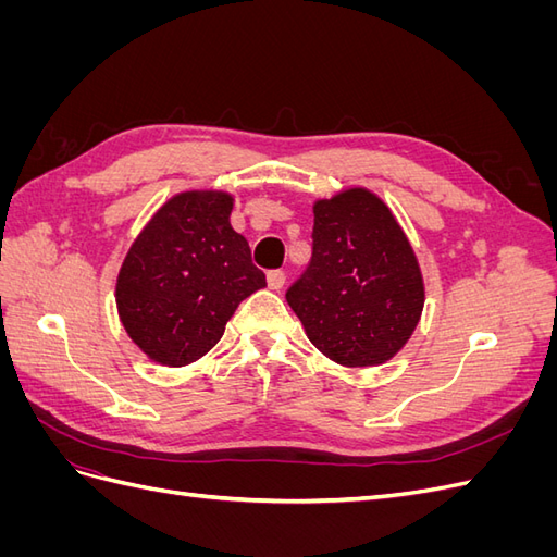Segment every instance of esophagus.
Wrapping results in <instances>:
<instances>
[{
  "label": "esophagus",
  "mask_w": 557,
  "mask_h": 557,
  "mask_svg": "<svg viewBox=\"0 0 557 557\" xmlns=\"http://www.w3.org/2000/svg\"><path fill=\"white\" fill-rule=\"evenodd\" d=\"M283 283H285V274H283V272H278V269H274V272H269V274H267V285H269V290H281V288H283Z\"/></svg>",
  "instance_id": "1"
}]
</instances>
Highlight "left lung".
<instances>
[{
  "label": "left lung",
  "mask_w": 557,
  "mask_h": 557,
  "mask_svg": "<svg viewBox=\"0 0 557 557\" xmlns=\"http://www.w3.org/2000/svg\"><path fill=\"white\" fill-rule=\"evenodd\" d=\"M285 299L325 358L376 367L411 339L425 283L391 207L356 185L313 201V256Z\"/></svg>",
  "instance_id": "1"
}]
</instances>
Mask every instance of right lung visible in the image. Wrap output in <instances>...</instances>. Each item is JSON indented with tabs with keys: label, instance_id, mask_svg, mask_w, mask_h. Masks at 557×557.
I'll return each instance as SVG.
<instances>
[{
	"label": "right lung",
	"instance_id": "right-lung-1",
	"mask_svg": "<svg viewBox=\"0 0 557 557\" xmlns=\"http://www.w3.org/2000/svg\"><path fill=\"white\" fill-rule=\"evenodd\" d=\"M234 195L183 190L132 242L115 278V307L148 360L185 367L221 342L227 320L267 281L232 230Z\"/></svg>",
	"mask_w": 557,
	"mask_h": 557
}]
</instances>
